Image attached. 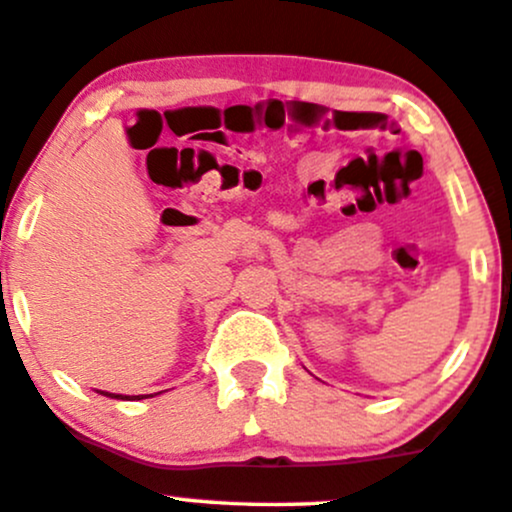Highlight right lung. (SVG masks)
Here are the masks:
<instances>
[{"label": "right lung", "instance_id": "1", "mask_svg": "<svg viewBox=\"0 0 512 512\" xmlns=\"http://www.w3.org/2000/svg\"><path fill=\"white\" fill-rule=\"evenodd\" d=\"M99 394H103V397H111V399H129V397H125V394H111V392H101V390H99ZM141 399H144V397H141Z\"/></svg>", "mask_w": 512, "mask_h": 512}]
</instances>
